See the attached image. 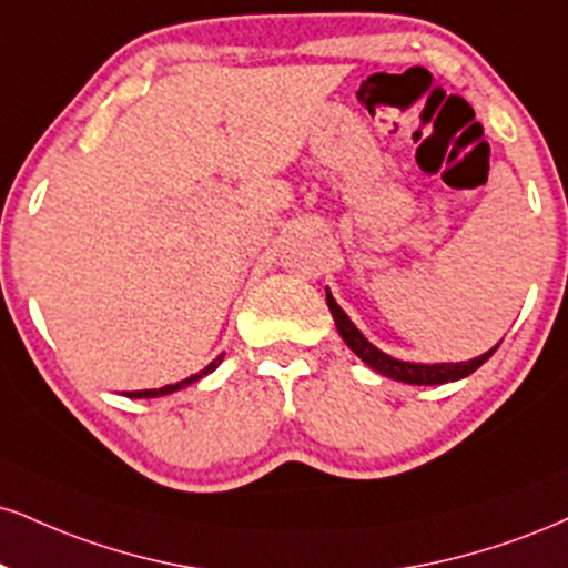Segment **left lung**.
<instances>
[{
	"label": "left lung",
	"instance_id": "1",
	"mask_svg": "<svg viewBox=\"0 0 568 568\" xmlns=\"http://www.w3.org/2000/svg\"><path fill=\"white\" fill-rule=\"evenodd\" d=\"M327 306H331V314H333V320H336V327H338L341 338L346 341V346H349V349L357 354V357L365 362L367 367H373L375 373L386 375V378L402 381V384L439 386V384H449V381H460V378H466V375L474 373L476 367H481L484 362L495 354L497 346H500L497 344L495 349H489L487 354H481V357H474L468 362H439V365H423V362L394 359V357H388L386 352H381L378 346H373L365 336H362V333L357 331V325L346 317V312L341 310L331 293H327Z\"/></svg>",
	"mask_w": 568,
	"mask_h": 568
}]
</instances>
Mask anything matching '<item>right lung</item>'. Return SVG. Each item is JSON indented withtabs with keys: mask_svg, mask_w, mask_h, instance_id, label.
<instances>
[{
	"mask_svg": "<svg viewBox=\"0 0 568 568\" xmlns=\"http://www.w3.org/2000/svg\"><path fill=\"white\" fill-rule=\"evenodd\" d=\"M224 359V354H219V357L211 362V365H206L203 367L201 373H195V375H190V378H184V381H180V384H169V386H161V388H148V392H126V396H132V399H153V396H163V394H174V392H180V388H184V386H190V384H195V381H201L203 375H209V373H214L216 367H219V362Z\"/></svg>",
	"mask_w": 568,
	"mask_h": 568,
	"instance_id": "1",
	"label": "right lung"
}]
</instances>
